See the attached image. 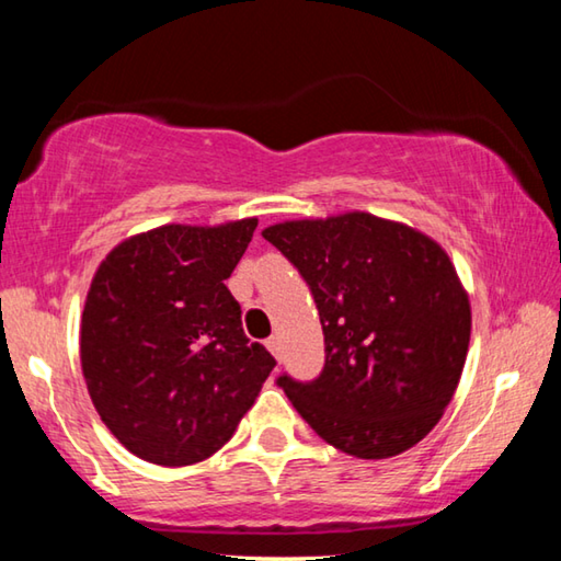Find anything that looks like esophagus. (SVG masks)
I'll return each instance as SVG.
<instances>
[{"label":"esophagus","instance_id":"esophagus-1","mask_svg":"<svg viewBox=\"0 0 561 561\" xmlns=\"http://www.w3.org/2000/svg\"><path fill=\"white\" fill-rule=\"evenodd\" d=\"M267 348L272 351V356H274V358L282 360V346H279V339H277V336L267 339Z\"/></svg>","mask_w":561,"mask_h":561}]
</instances>
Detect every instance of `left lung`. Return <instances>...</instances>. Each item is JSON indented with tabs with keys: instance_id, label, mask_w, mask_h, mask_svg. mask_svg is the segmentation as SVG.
I'll return each mask as SVG.
<instances>
[{
	"instance_id": "8db88e82",
	"label": "left lung",
	"mask_w": 561,
	"mask_h": 561,
	"mask_svg": "<svg viewBox=\"0 0 561 561\" xmlns=\"http://www.w3.org/2000/svg\"><path fill=\"white\" fill-rule=\"evenodd\" d=\"M314 294L324 371L279 386L319 438L360 460L411 450L440 421L470 346V297L448 252L371 213L262 230Z\"/></svg>"
}]
</instances>
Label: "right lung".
<instances>
[{"label": "right lung", "instance_id": "add662e5", "mask_svg": "<svg viewBox=\"0 0 561 561\" xmlns=\"http://www.w3.org/2000/svg\"><path fill=\"white\" fill-rule=\"evenodd\" d=\"M257 217L160 225L103 257L83 304L81 371L93 405L136 458H210L250 411L274 358L250 344L225 279Z\"/></svg>", "mask_w": 561, "mask_h": 561}]
</instances>
